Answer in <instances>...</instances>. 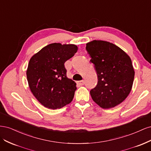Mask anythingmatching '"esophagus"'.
<instances>
[{"instance_id": "34e87169", "label": "esophagus", "mask_w": 151, "mask_h": 151, "mask_svg": "<svg viewBox=\"0 0 151 151\" xmlns=\"http://www.w3.org/2000/svg\"><path fill=\"white\" fill-rule=\"evenodd\" d=\"M77 84H79V86H83L84 84V81L82 80V81H79L77 82Z\"/></svg>"}]
</instances>
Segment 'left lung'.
Here are the masks:
<instances>
[{
  "mask_svg": "<svg viewBox=\"0 0 151 151\" xmlns=\"http://www.w3.org/2000/svg\"><path fill=\"white\" fill-rule=\"evenodd\" d=\"M97 72L98 84L90 91L100 107L111 108L122 103L131 91L135 72L130 57L111 43L94 40L86 44Z\"/></svg>",
  "mask_w": 151,
  "mask_h": 151,
  "instance_id": "8db88e82",
  "label": "left lung"
}]
</instances>
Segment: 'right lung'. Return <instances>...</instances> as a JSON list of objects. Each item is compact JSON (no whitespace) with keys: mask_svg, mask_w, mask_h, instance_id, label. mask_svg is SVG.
<instances>
[{"mask_svg":"<svg viewBox=\"0 0 151 151\" xmlns=\"http://www.w3.org/2000/svg\"><path fill=\"white\" fill-rule=\"evenodd\" d=\"M77 49L75 45L54 43L31 58L27 79L32 93L45 107L59 109L72 101L76 83L67 77L64 63L74 55Z\"/></svg>","mask_w":151,"mask_h":151,"instance_id":"right-lung-1","label":"right lung"}]
</instances>
